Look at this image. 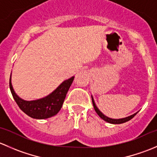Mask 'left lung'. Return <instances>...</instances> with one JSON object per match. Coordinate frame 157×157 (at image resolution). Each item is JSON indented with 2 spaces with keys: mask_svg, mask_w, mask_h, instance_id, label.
I'll use <instances>...</instances> for the list:
<instances>
[{
  "mask_svg": "<svg viewBox=\"0 0 157 157\" xmlns=\"http://www.w3.org/2000/svg\"><path fill=\"white\" fill-rule=\"evenodd\" d=\"M92 97V102H93V107H94V109L95 111H96V113L98 114V115H99V117H100L102 119H103L104 121H106V122H109L110 123V124H122V123H124L126 122V121H128L129 120H131V118H134V116L136 115V114L137 113V112H135L134 114H133V115H130V116H128V117H125V118H118V119H115V118H109V117H107L106 115H104L103 113H102V112H101L100 110H99V109H98V107L96 106V103H95V101H94V99H93V96H91Z\"/></svg>",
  "mask_w": 157,
  "mask_h": 157,
  "instance_id": "1",
  "label": "left lung"
}]
</instances>
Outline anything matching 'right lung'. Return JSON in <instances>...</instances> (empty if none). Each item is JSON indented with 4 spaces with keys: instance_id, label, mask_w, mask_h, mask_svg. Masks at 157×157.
Returning <instances> with one entry per match:
<instances>
[{
    "instance_id": "add662e5",
    "label": "right lung",
    "mask_w": 157,
    "mask_h": 157,
    "mask_svg": "<svg viewBox=\"0 0 157 157\" xmlns=\"http://www.w3.org/2000/svg\"><path fill=\"white\" fill-rule=\"evenodd\" d=\"M74 76L64 80L55 90L45 97L36 100L27 101L21 99L14 91L10 77V89L14 100L20 109L29 117L36 119H45L58 113L62 107L70 86L74 81Z\"/></svg>"
}]
</instances>
